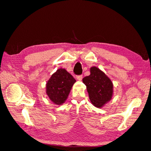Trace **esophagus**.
<instances>
[{
    "label": "esophagus",
    "instance_id": "esophagus-1",
    "mask_svg": "<svg viewBox=\"0 0 151 151\" xmlns=\"http://www.w3.org/2000/svg\"><path fill=\"white\" fill-rule=\"evenodd\" d=\"M76 78L78 81H81L83 79V75H77L76 76Z\"/></svg>",
    "mask_w": 151,
    "mask_h": 151
}]
</instances>
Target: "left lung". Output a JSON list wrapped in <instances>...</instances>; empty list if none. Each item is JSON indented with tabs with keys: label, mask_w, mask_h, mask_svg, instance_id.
<instances>
[{
	"label": "left lung",
	"mask_w": 151,
	"mask_h": 151,
	"mask_svg": "<svg viewBox=\"0 0 151 151\" xmlns=\"http://www.w3.org/2000/svg\"><path fill=\"white\" fill-rule=\"evenodd\" d=\"M86 86L92 104L101 108L111 100L113 93V85L110 78L99 68H91V75L83 79Z\"/></svg>",
	"instance_id": "obj_1"
}]
</instances>
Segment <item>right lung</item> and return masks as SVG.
Instances as JSON below:
<instances>
[{"label": "right lung", "mask_w": 151, "mask_h": 151, "mask_svg": "<svg viewBox=\"0 0 151 151\" xmlns=\"http://www.w3.org/2000/svg\"><path fill=\"white\" fill-rule=\"evenodd\" d=\"M76 80L64 68H59L51 76L47 83V94L58 105L65 103Z\"/></svg>", "instance_id": "1"}]
</instances>
